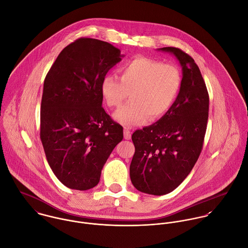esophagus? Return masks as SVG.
I'll use <instances>...</instances> for the list:
<instances>
[{
    "label": "esophagus",
    "mask_w": 248,
    "mask_h": 248,
    "mask_svg": "<svg viewBox=\"0 0 248 248\" xmlns=\"http://www.w3.org/2000/svg\"><path fill=\"white\" fill-rule=\"evenodd\" d=\"M124 136L125 140H130L131 138V131L128 128H124Z\"/></svg>",
    "instance_id": "obj_1"
}]
</instances>
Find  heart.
<instances>
[{
	"instance_id": "obj_1",
	"label": "heart",
	"mask_w": 248,
	"mask_h": 248,
	"mask_svg": "<svg viewBox=\"0 0 248 248\" xmlns=\"http://www.w3.org/2000/svg\"><path fill=\"white\" fill-rule=\"evenodd\" d=\"M120 79L105 76L100 84L101 97L107 106L120 107L113 118L125 126L145 124L165 116L174 104L181 86L182 75L173 64L145 56L135 57L124 63L118 70Z\"/></svg>"
}]
</instances>
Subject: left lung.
I'll list each match as a JSON object with an SVG mask.
<instances>
[{"label":"left lung","mask_w":248,"mask_h":248,"mask_svg":"<svg viewBox=\"0 0 248 248\" xmlns=\"http://www.w3.org/2000/svg\"><path fill=\"white\" fill-rule=\"evenodd\" d=\"M158 50L177 58L182 86L170 111L131 137L135 146L131 182L138 191L153 196L172 192L193 170L203 147L209 112L208 91L195 60L178 48Z\"/></svg>","instance_id":"obj_1"}]
</instances>
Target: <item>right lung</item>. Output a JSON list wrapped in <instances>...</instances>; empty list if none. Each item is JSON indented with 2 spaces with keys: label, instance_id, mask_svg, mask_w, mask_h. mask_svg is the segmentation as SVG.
Returning <instances> with one entry per match:
<instances>
[{
  "label": "right lung",
  "instance_id": "add662e5",
  "mask_svg": "<svg viewBox=\"0 0 248 248\" xmlns=\"http://www.w3.org/2000/svg\"><path fill=\"white\" fill-rule=\"evenodd\" d=\"M124 55L113 45L79 38L64 48L44 81L40 138L51 170L73 190L98 185L101 170L123 140V126L102 108L100 84Z\"/></svg>",
  "mask_w": 248,
  "mask_h": 248
}]
</instances>
